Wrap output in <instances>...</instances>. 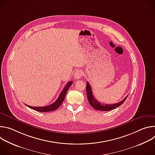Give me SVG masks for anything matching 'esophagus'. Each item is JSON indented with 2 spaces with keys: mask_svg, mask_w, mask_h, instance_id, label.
<instances>
[{
  "mask_svg": "<svg viewBox=\"0 0 155 155\" xmlns=\"http://www.w3.org/2000/svg\"><path fill=\"white\" fill-rule=\"evenodd\" d=\"M82 74H83L82 72H81V71L78 70V71H77L74 73V78H75V79H80V78H81V77H82Z\"/></svg>",
  "mask_w": 155,
  "mask_h": 155,
  "instance_id": "1",
  "label": "esophagus"
}]
</instances>
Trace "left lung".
<instances>
[{
    "mask_svg": "<svg viewBox=\"0 0 155 155\" xmlns=\"http://www.w3.org/2000/svg\"><path fill=\"white\" fill-rule=\"evenodd\" d=\"M86 94H87V97L88 102H89L90 104L96 110H102V111H110L113 109H115L117 107L121 105L122 104L124 103V102L126 101L127 97L128 95L121 101L117 103V104H101L99 102H98L95 97H94V96L93 95V91L91 87L90 84V83L87 81H86Z\"/></svg>",
    "mask_w": 155,
    "mask_h": 155,
    "instance_id": "8db88e82",
    "label": "left lung"
}]
</instances>
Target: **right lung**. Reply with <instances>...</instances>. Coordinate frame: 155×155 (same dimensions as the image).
Masks as SVG:
<instances>
[{
  "mask_svg": "<svg viewBox=\"0 0 155 155\" xmlns=\"http://www.w3.org/2000/svg\"><path fill=\"white\" fill-rule=\"evenodd\" d=\"M72 83H73V82L72 81H69L67 83V84H66L65 86V87H64L63 90L60 93V94H59L58 98L57 99V100L54 103H53L52 104H51L50 105L45 106V107H31V106H29V105H26H26H27L28 107H29V108H32L34 110H36V111L40 112H47L54 111V110L58 108L59 107V106L63 102V101L65 99L66 93H67L68 90L69 89L70 86L72 85Z\"/></svg>",
  "mask_w": 155,
  "mask_h": 155,
  "instance_id": "right-lung-1",
  "label": "right lung"
}]
</instances>
